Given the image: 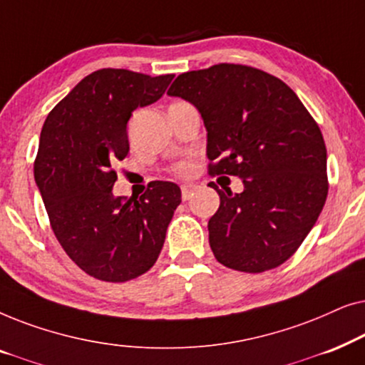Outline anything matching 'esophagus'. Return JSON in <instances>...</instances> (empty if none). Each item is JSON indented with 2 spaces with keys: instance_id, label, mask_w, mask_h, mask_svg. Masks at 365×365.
<instances>
[{
  "instance_id": "34e87169",
  "label": "esophagus",
  "mask_w": 365,
  "mask_h": 365,
  "mask_svg": "<svg viewBox=\"0 0 365 365\" xmlns=\"http://www.w3.org/2000/svg\"><path fill=\"white\" fill-rule=\"evenodd\" d=\"M194 192H196V186H194V184H184L181 187L182 201H189V199L194 196Z\"/></svg>"
}]
</instances>
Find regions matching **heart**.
Segmentation results:
<instances>
[{"label":"heart","instance_id":"heart-1","mask_svg":"<svg viewBox=\"0 0 365 365\" xmlns=\"http://www.w3.org/2000/svg\"><path fill=\"white\" fill-rule=\"evenodd\" d=\"M184 169H186V168H181V171H184Z\"/></svg>","mask_w":365,"mask_h":365}]
</instances>
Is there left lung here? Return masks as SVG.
<instances>
[{
  "mask_svg": "<svg viewBox=\"0 0 365 365\" xmlns=\"http://www.w3.org/2000/svg\"><path fill=\"white\" fill-rule=\"evenodd\" d=\"M191 103L207 131L209 173L242 179L209 219L221 264L264 272L286 262L316 224L327 197L321 129L286 83L242 64L182 73L168 91Z\"/></svg>",
  "mask_w": 365,
  "mask_h": 365,
  "instance_id": "left-lung-1",
  "label": "left lung"
}]
</instances>
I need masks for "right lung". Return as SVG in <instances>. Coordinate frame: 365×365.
I'll use <instances>...</instances> for the list:
<instances>
[{"label": "right lung", "mask_w": 365, "mask_h": 365, "mask_svg": "<svg viewBox=\"0 0 365 365\" xmlns=\"http://www.w3.org/2000/svg\"><path fill=\"white\" fill-rule=\"evenodd\" d=\"M174 74L99 69L48 114L34 161L53 232L78 267L106 282H126L158 261L181 189L154 181L138 196L113 194V166L129 153L128 121L156 103Z\"/></svg>", "instance_id": "obj_1"}]
</instances>
